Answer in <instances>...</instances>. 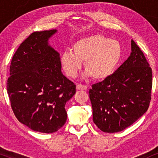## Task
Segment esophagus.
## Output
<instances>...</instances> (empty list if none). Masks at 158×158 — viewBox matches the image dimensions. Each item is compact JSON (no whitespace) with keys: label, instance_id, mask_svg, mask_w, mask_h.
<instances>
[{"label":"esophagus","instance_id":"esophagus-1","mask_svg":"<svg viewBox=\"0 0 158 158\" xmlns=\"http://www.w3.org/2000/svg\"><path fill=\"white\" fill-rule=\"evenodd\" d=\"M88 86L85 85H82V84H77L76 86L77 90H86L87 89Z\"/></svg>","mask_w":158,"mask_h":158}]
</instances>
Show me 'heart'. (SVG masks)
Wrapping results in <instances>:
<instances>
[{
    "label": "heart",
    "instance_id": "1",
    "mask_svg": "<svg viewBox=\"0 0 158 158\" xmlns=\"http://www.w3.org/2000/svg\"><path fill=\"white\" fill-rule=\"evenodd\" d=\"M122 57V47L117 40L101 34H93L77 40L73 50L62 53L60 61L67 75L75 77L82 67L86 75L96 80L107 78L117 68Z\"/></svg>",
    "mask_w": 158,
    "mask_h": 158
}]
</instances>
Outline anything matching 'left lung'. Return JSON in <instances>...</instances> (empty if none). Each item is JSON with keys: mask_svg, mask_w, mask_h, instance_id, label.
I'll use <instances>...</instances> for the list:
<instances>
[{"mask_svg": "<svg viewBox=\"0 0 158 158\" xmlns=\"http://www.w3.org/2000/svg\"><path fill=\"white\" fill-rule=\"evenodd\" d=\"M111 75L89 90L93 120L103 132L124 130L148 111L152 85V69L137 44Z\"/></svg>", "mask_w": 158, "mask_h": 158, "instance_id": "left-lung-1", "label": "left lung"}]
</instances>
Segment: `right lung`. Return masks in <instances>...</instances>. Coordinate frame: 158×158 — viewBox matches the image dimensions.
I'll use <instances>...</instances> for the list:
<instances>
[{"label": "right lung", "mask_w": 158, "mask_h": 158, "mask_svg": "<svg viewBox=\"0 0 158 158\" xmlns=\"http://www.w3.org/2000/svg\"><path fill=\"white\" fill-rule=\"evenodd\" d=\"M56 29L35 31L12 58L7 92L19 122L35 131L53 133L65 124V104L76 86L61 72L60 54L49 44Z\"/></svg>", "instance_id": "1"}]
</instances>
